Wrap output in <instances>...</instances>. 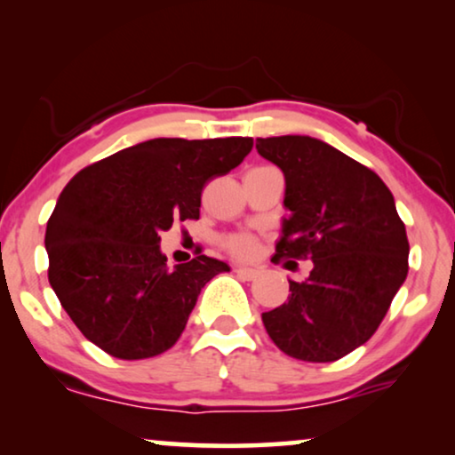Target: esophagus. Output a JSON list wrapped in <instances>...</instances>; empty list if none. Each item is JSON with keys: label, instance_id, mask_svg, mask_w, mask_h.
<instances>
[{"label": "esophagus", "instance_id": "obj_1", "mask_svg": "<svg viewBox=\"0 0 455 455\" xmlns=\"http://www.w3.org/2000/svg\"><path fill=\"white\" fill-rule=\"evenodd\" d=\"M235 273H238L240 277L244 279H257L259 277V269H254V267H244V265H238L235 267Z\"/></svg>", "mask_w": 455, "mask_h": 455}]
</instances>
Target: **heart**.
I'll list each match as a JSON object with an SVG mask.
<instances>
[{"mask_svg": "<svg viewBox=\"0 0 455 455\" xmlns=\"http://www.w3.org/2000/svg\"><path fill=\"white\" fill-rule=\"evenodd\" d=\"M226 248L235 257H251L257 244H254V238H251V235H232V238L226 240Z\"/></svg>", "mask_w": 455, "mask_h": 455, "instance_id": "1", "label": "heart"}]
</instances>
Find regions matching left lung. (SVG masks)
<instances>
[{
    "label": "left lung",
    "instance_id": "obj_1",
    "mask_svg": "<svg viewBox=\"0 0 455 455\" xmlns=\"http://www.w3.org/2000/svg\"><path fill=\"white\" fill-rule=\"evenodd\" d=\"M285 176L282 238L273 263L313 260L288 302L263 313L279 350L335 363L372 338L408 275V235L394 195L375 172L310 136L257 139ZM288 263V267H290Z\"/></svg>",
    "mask_w": 455,
    "mask_h": 455
}]
</instances>
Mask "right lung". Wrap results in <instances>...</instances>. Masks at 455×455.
<instances>
[{
	"instance_id": "obj_1",
	"label": "right lung",
	"mask_w": 455,
	"mask_h": 455,
	"mask_svg": "<svg viewBox=\"0 0 455 455\" xmlns=\"http://www.w3.org/2000/svg\"><path fill=\"white\" fill-rule=\"evenodd\" d=\"M251 136L153 139L80 170L47 221L49 283L80 333L120 360L164 354L223 260L167 267L161 232L198 220L204 184L251 153Z\"/></svg>"
}]
</instances>
